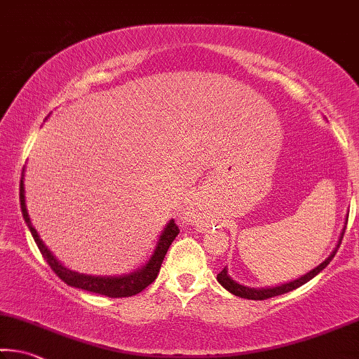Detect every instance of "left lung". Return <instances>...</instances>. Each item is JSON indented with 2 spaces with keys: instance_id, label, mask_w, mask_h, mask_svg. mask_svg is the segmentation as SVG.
<instances>
[{
  "instance_id": "8db88e82",
  "label": "left lung",
  "mask_w": 359,
  "mask_h": 359,
  "mask_svg": "<svg viewBox=\"0 0 359 359\" xmlns=\"http://www.w3.org/2000/svg\"><path fill=\"white\" fill-rule=\"evenodd\" d=\"M344 233L342 231V236H340L337 248L334 249V252L329 255V257L323 262L321 265H318L316 269H313L310 273H306V275L300 276L299 280H294L291 283H286V284H281V286H276V287H269V289H252V287H246V286H241V284H238L236 281H233L231 278L226 275V266L224 270H222L219 275H217V281L224 286L226 291H230L233 295H236V297H241V299H248V300H265V299H270V297H276V295H281V294H286L289 291H294V289H297L305 284L306 281H310L311 278H315L318 273H320L323 269H326L329 262L334 259L335 252H337V249L340 248V243H342V238H344Z\"/></svg>"
}]
</instances>
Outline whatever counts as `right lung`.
Segmentation results:
<instances>
[{
    "mask_svg": "<svg viewBox=\"0 0 359 359\" xmlns=\"http://www.w3.org/2000/svg\"><path fill=\"white\" fill-rule=\"evenodd\" d=\"M20 209H22V215L27 222L28 229L32 231L33 240H35L36 246L39 249V252L43 254L44 260L48 262V265L50 266L57 276L60 278L62 281L67 283L68 286L72 287H78L83 289V291H89V292H95L100 295H105V297H111V299H118V297H130V295H135L144 291L145 287H149L150 284L156 280L158 271L161 269V264L164 260V255H166L168 249L172 241L175 240V236L179 235V226L174 220H170L166 229L159 236L158 246L153 252L151 259L149 260L144 269H140L139 271L130 273V275L126 276H119V278H100V276H88V275H79V273H75L72 270H67L65 266H62L59 262L55 260V257L50 251H48V248L44 246L43 241L39 240L36 230L33 229L30 217H28L27 212V206H25V195H24V177L20 179Z\"/></svg>",
    "mask_w": 359,
    "mask_h": 359,
    "instance_id": "right-lung-1",
    "label": "right lung"
}]
</instances>
